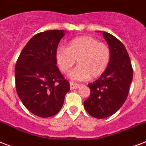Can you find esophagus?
<instances>
[{
  "label": "esophagus",
  "instance_id": "1",
  "mask_svg": "<svg viewBox=\"0 0 146 146\" xmlns=\"http://www.w3.org/2000/svg\"><path fill=\"white\" fill-rule=\"evenodd\" d=\"M80 87V84H76V83H73V82H70V88L71 90H74V89H78Z\"/></svg>",
  "mask_w": 146,
  "mask_h": 146
}]
</instances>
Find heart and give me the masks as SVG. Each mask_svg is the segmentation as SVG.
<instances>
[{
  "label": "heart",
  "instance_id": "1",
  "mask_svg": "<svg viewBox=\"0 0 146 146\" xmlns=\"http://www.w3.org/2000/svg\"><path fill=\"white\" fill-rule=\"evenodd\" d=\"M56 63L62 73H68L75 64L78 66L70 78L75 80L96 78L104 73L110 62L111 50L104 42L90 36L76 37L68 43V48L59 47L56 50Z\"/></svg>",
  "mask_w": 146,
  "mask_h": 146
}]
</instances>
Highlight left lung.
<instances>
[{
    "mask_svg": "<svg viewBox=\"0 0 146 146\" xmlns=\"http://www.w3.org/2000/svg\"><path fill=\"white\" fill-rule=\"evenodd\" d=\"M102 34L111 50V60L104 73L88 84L90 96L84 102L86 112L97 119L109 117L120 109L133 79V68L124 44L110 33Z\"/></svg>",
    "mask_w": 146,
    "mask_h": 146,
    "instance_id": "left-lung-1",
    "label": "left lung"
}]
</instances>
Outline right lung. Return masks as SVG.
Instances as JSON below:
<instances>
[{
	"mask_svg": "<svg viewBox=\"0 0 146 146\" xmlns=\"http://www.w3.org/2000/svg\"><path fill=\"white\" fill-rule=\"evenodd\" d=\"M64 31L38 33L21 50L15 67V89L25 107L34 115L47 118L56 115L70 90L55 57Z\"/></svg>",
	"mask_w": 146,
	"mask_h": 146,
	"instance_id": "1",
	"label": "right lung"
}]
</instances>
